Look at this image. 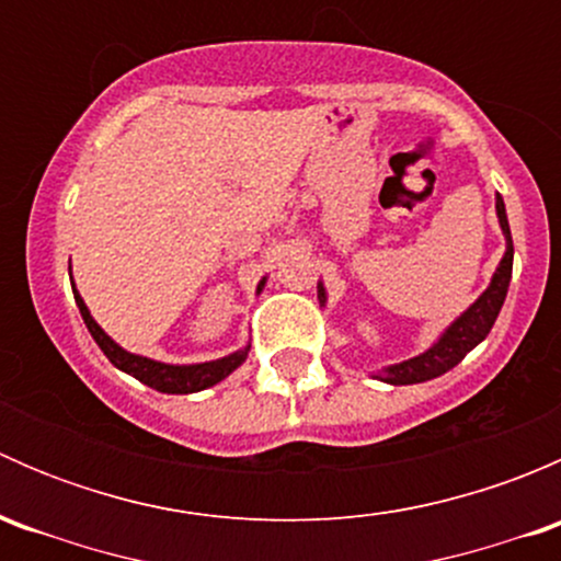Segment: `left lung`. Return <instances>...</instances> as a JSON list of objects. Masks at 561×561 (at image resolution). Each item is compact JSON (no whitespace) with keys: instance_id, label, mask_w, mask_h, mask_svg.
<instances>
[{"instance_id":"1","label":"left lung","mask_w":561,"mask_h":561,"mask_svg":"<svg viewBox=\"0 0 561 561\" xmlns=\"http://www.w3.org/2000/svg\"><path fill=\"white\" fill-rule=\"evenodd\" d=\"M496 219H500L502 236H505V254H502L489 287H485V290L480 293V296L474 298V301L469 304V307L463 309L437 339H434L432 347L412 355V358L399 360V364L382 366L375 375L377 380L388 382V386H415V382L434 380V377L445 375V371L454 369L456 364H461L463 355H467L469 350L478 347V344L489 336L496 317H500L502 304H505L507 287H511L513 276V239L502 195H496ZM317 301H320V307L328 304V293L322 282H317Z\"/></svg>"}]
</instances>
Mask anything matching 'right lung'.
<instances>
[{
  "mask_svg": "<svg viewBox=\"0 0 561 561\" xmlns=\"http://www.w3.org/2000/svg\"><path fill=\"white\" fill-rule=\"evenodd\" d=\"M70 282H72V274H70ZM265 282H268V276H263V279L257 282V296L263 293ZM72 296H76L78 312H81L89 333H92L98 347L105 353V358L111 360L118 371L135 377V380L144 382V386L160 390V393H197V390L217 386V382H222L225 377L233 375L249 355V342L244 347L236 350V353L225 355V358L203 360V364H165V360H154V358H146V355L129 353V350H124L122 344L113 342V339L103 331V325L94 320L92 312H89L87 301H83L81 293H78L76 282H72Z\"/></svg>",
  "mask_w": 561,
  "mask_h": 561,
  "instance_id": "add662e5",
  "label": "right lung"
}]
</instances>
